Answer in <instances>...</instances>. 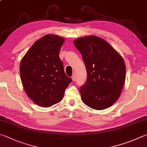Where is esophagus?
Wrapping results in <instances>:
<instances>
[{"instance_id": "1", "label": "esophagus", "mask_w": 147, "mask_h": 147, "mask_svg": "<svg viewBox=\"0 0 147 147\" xmlns=\"http://www.w3.org/2000/svg\"><path fill=\"white\" fill-rule=\"evenodd\" d=\"M72 80H73V81H75L76 80V74H73V75L72 76Z\"/></svg>"}]
</instances>
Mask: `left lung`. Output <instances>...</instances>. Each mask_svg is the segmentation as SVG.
Segmentation results:
<instances>
[{
	"label": "left lung",
	"mask_w": 147,
	"mask_h": 147,
	"mask_svg": "<svg viewBox=\"0 0 147 147\" xmlns=\"http://www.w3.org/2000/svg\"><path fill=\"white\" fill-rule=\"evenodd\" d=\"M86 67V83L80 87L82 101L96 110L111 107L118 99L126 77V67L119 53L105 40L87 36L74 40Z\"/></svg>",
	"instance_id": "1"
}]
</instances>
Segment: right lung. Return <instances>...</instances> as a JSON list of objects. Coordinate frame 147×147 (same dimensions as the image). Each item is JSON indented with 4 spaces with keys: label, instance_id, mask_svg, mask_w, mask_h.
I'll return each mask as SVG.
<instances>
[{
    "label": "right lung",
    "instance_id": "obj_1",
    "mask_svg": "<svg viewBox=\"0 0 147 147\" xmlns=\"http://www.w3.org/2000/svg\"><path fill=\"white\" fill-rule=\"evenodd\" d=\"M64 41L55 34L45 35L34 42L21 60L23 87L29 98L40 107H49L60 102L72 82L59 57Z\"/></svg>",
    "mask_w": 147,
    "mask_h": 147
}]
</instances>
